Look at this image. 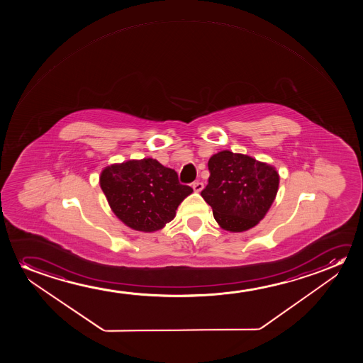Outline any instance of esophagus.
I'll use <instances>...</instances> for the list:
<instances>
[{
  "label": "esophagus",
  "mask_w": 363,
  "mask_h": 363,
  "mask_svg": "<svg viewBox=\"0 0 363 363\" xmlns=\"http://www.w3.org/2000/svg\"><path fill=\"white\" fill-rule=\"evenodd\" d=\"M203 184L202 182H199V181H196L192 184V189H194V192H201L202 189H203Z\"/></svg>",
  "instance_id": "esophagus-1"
}]
</instances>
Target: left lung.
I'll list each match as a JSON object with an SVG mask.
<instances>
[{"label": "left lung", "mask_w": 363, "mask_h": 363, "mask_svg": "<svg viewBox=\"0 0 363 363\" xmlns=\"http://www.w3.org/2000/svg\"><path fill=\"white\" fill-rule=\"evenodd\" d=\"M208 184L201 192L217 223L229 232L253 228L273 204L279 174L273 166L224 150L208 161Z\"/></svg>", "instance_id": "left-lung-1"}]
</instances>
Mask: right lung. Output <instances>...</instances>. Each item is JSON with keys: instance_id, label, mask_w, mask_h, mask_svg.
I'll use <instances>...</instances> for the list:
<instances>
[{"instance_id": "right-lung-1", "label": "right lung", "mask_w": 363, "mask_h": 363, "mask_svg": "<svg viewBox=\"0 0 363 363\" xmlns=\"http://www.w3.org/2000/svg\"><path fill=\"white\" fill-rule=\"evenodd\" d=\"M100 187L115 216L140 232L164 228L174 218L179 203L194 192L179 184L174 169L154 159L129 160L105 167Z\"/></svg>"}]
</instances>
